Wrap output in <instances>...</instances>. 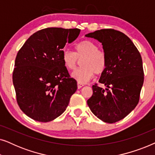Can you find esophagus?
I'll return each instance as SVG.
<instances>
[{
	"label": "esophagus",
	"instance_id": "esophagus-1",
	"mask_svg": "<svg viewBox=\"0 0 155 155\" xmlns=\"http://www.w3.org/2000/svg\"><path fill=\"white\" fill-rule=\"evenodd\" d=\"M83 86H84L83 84H81V83H80V82H78V89H80L81 87H82Z\"/></svg>",
	"mask_w": 155,
	"mask_h": 155
}]
</instances>
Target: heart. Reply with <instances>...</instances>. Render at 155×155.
Returning a JSON list of instances; mask_svg holds the SVG:
<instances>
[{"label":"heart","mask_w":155,"mask_h":155,"mask_svg":"<svg viewBox=\"0 0 155 155\" xmlns=\"http://www.w3.org/2000/svg\"><path fill=\"white\" fill-rule=\"evenodd\" d=\"M80 67L72 73V78L80 83H85L93 77L94 74L100 75L105 71L107 58L105 52L98 48L97 44L85 39L74 46V52L64 51L62 60L65 67L73 71L78 61L81 60Z\"/></svg>","instance_id":"heart-1"}]
</instances>
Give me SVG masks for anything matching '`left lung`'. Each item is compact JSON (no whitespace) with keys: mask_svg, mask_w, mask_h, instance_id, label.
Masks as SVG:
<instances>
[{"mask_svg":"<svg viewBox=\"0 0 155 155\" xmlns=\"http://www.w3.org/2000/svg\"><path fill=\"white\" fill-rule=\"evenodd\" d=\"M85 36L101 42L107 58L99 80L106 89L93 85L87 104L97 118L114 124L128 115L139 102L144 82L142 57L130 38L121 31L104 29Z\"/></svg>","mask_w":155,"mask_h":155,"instance_id":"obj_1","label":"left lung"}]
</instances>
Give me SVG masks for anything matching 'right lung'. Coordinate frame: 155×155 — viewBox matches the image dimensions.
<instances>
[{
	"label": "right lung",
	"mask_w": 155,
	"mask_h": 155,
	"mask_svg": "<svg viewBox=\"0 0 155 155\" xmlns=\"http://www.w3.org/2000/svg\"><path fill=\"white\" fill-rule=\"evenodd\" d=\"M80 32L48 27L33 34L19 50L12 82L18 106L29 118L48 122L66 109L78 87L63 64V48Z\"/></svg>",
	"instance_id": "add662e5"
}]
</instances>
